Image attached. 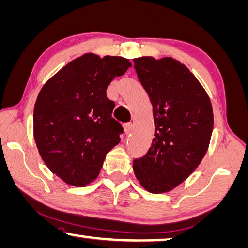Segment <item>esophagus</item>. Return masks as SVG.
Segmentation results:
<instances>
[{"instance_id":"esophagus-1","label":"esophagus","mask_w":248,"mask_h":248,"mask_svg":"<svg viewBox=\"0 0 248 248\" xmlns=\"http://www.w3.org/2000/svg\"><path fill=\"white\" fill-rule=\"evenodd\" d=\"M124 133L125 135H129L132 130V124L131 123H127L124 124Z\"/></svg>"}]
</instances>
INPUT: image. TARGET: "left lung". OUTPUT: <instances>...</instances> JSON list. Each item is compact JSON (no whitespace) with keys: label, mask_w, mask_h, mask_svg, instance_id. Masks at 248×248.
<instances>
[{"label":"left lung","mask_w":248,"mask_h":248,"mask_svg":"<svg viewBox=\"0 0 248 248\" xmlns=\"http://www.w3.org/2000/svg\"><path fill=\"white\" fill-rule=\"evenodd\" d=\"M133 62L155 120L150 149L133 160V171L145 190L163 193L182 183L205 155L213 110L201 84L179 61L140 57Z\"/></svg>","instance_id":"left-lung-1"}]
</instances>
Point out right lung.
Segmentation results:
<instances>
[{
	"instance_id": "right-lung-1",
	"label": "right lung",
	"mask_w": 248,
	"mask_h": 248,
	"mask_svg": "<svg viewBox=\"0 0 248 248\" xmlns=\"http://www.w3.org/2000/svg\"><path fill=\"white\" fill-rule=\"evenodd\" d=\"M131 62L118 56L85 54L43 86L34 107V138L49 170L75 186L99 174L106 155L120 142L124 128L107 98L113 78Z\"/></svg>"
}]
</instances>
